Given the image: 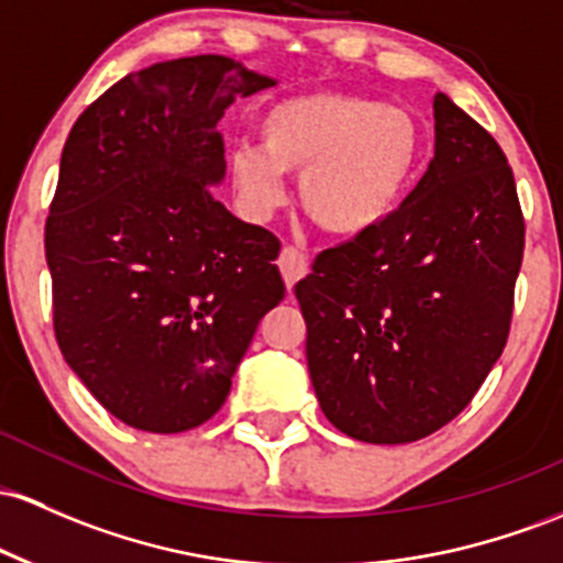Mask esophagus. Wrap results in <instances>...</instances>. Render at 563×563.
<instances>
[{
	"label": "esophagus",
	"mask_w": 563,
	"mask_h": 563,
	"mask_svg": "<svg viewBox=\"0 0 563 563\" xmlns=\"http://www.w3.org/2000/svg\"><path fill=\"white\" fill-rule=\"evenodd\" d=\"M277 267H280V272H283V280H286V286L294 288L296 283H299L301 277L310 272V258H307V253L294 249V245H286V249L280 251V258H277Z\"/></svg>",
	"instance_id": "34e87169"
}]
</instances>
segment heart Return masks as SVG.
Masks as SVG:
<instances>
[{"instance_id": "b5f03b06", "label": "heart", "mask_w": 563, "mask_h": 563, "mask_svg": "<svg viewBox=\"0 0 563 563\" xmlns=\"http://www.w3.org/2000/svg\"><path fill=\"white\" fill-rule=\"evenodd\" d=\"M262 146L230 154L234 189L267 219L286 202L283 173H299V202L314 224L357 238L385 224L424 163V128L411 111L350 92H305L258 120Z\"/></svg>"}]
</instances>
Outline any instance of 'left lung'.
Listing matches in <instances>:
<instances>
[{
  "instance_id": "8db88e82",
  "label": "left lung",
  "mask_w": 563,
  "mask_h": 563,
  "mask_svg": "<svg viewBox=\"0 0 563 563\" xmlns=\"http://www.w3.org/2000/svg\"><path fill=\"white\" fill-rule=\"evenodd\" d=\"M435 157L376 230L296 283L318 404L344 435L411 443L465 409L503 355L523 258L508 157L449 96Z\"/></svg>"
}]
</instances>
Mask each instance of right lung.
<instances>
[{"mask_svg": "<svg viewBox=\"0 0 563 563\" xmlns=\"http://www.w3.org/2000/svg\"><path fill=\"white\" fill-rule=\"evenodd\" d=\"M275 79L224 55L122 77L74 122L45 224L53 329L120 422L184 432L224 406L258 320L286 296L280 240L213 197L216 131Z\"/></svg>", "mask_w": 563, "mask_h": 563, "instance_id": "obj_1", "label": "right lung"}]
</instances>
